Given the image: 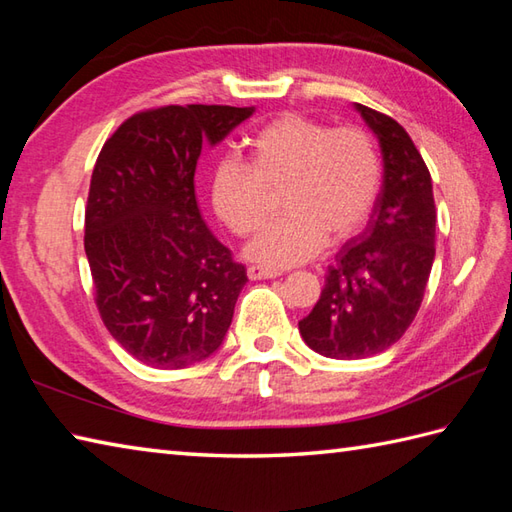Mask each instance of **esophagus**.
Returning <instances> with one entry per match:
<instances>
[{
  "label": "esophagus",
  "instance_id": "1",
  "mask_svg": "<svg viewBox=\"0 0 512 512\" xmlns=\"http://www.w3.org/2000/svg\"><path fill=\"white\" fill-rule=\"evenodd\" d=\"M248 277L253 279V281H257V279H273V277H279L281 273L279 270H275V268H266V266H248Z\"/></svg>",
  "mask_w": 512,
  "mask_h": 512
}]
</instances>
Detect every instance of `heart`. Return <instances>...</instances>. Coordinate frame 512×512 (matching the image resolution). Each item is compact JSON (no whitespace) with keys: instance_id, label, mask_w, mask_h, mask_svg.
<instances>
[{"instance_id":"b5f03b06","label":"heart","mask_w":512,"mask_h":512,"mask_svg":"<svg viewBox=\"0 0 512 512\" xmlns=\"http://www.w3.org/2000/svg\"><path fill=\"white\" fill-rule=\"evenodd\" d=\"M253 162L224 160L211 184L217 217L239 237L266 222L270 191H281L286 215L268 224L246 255L286 268L317 257L325 242L358 233L380 189L378 149L361 127H332L319 118L281 114L250 138Z\"/></svg>"}]
</instances>
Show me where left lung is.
<instances>
[{
    "label": "left lung",
    "mask_w": 512,
    "mask_h": 512,
    "mask_svg": "<svg viewBox=\"0 0 512 512\" xmlns=\"http://www.w3.org/2000/svg\"><path fill=\"white\" fill-rule=\"evenodd\" d=\"M383 154L365 231L336 255L317 306L299 321L310 350L352 361L385 352L416 319L436 257V202L420 151L394 118L356 103Z\"/></svg>",
    "instance_id": "left-lung-1"
}]
</instances>
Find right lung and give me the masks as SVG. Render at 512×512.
<instances>
[{"mask_svg": "<svg viewBox=\"0 0 512 512\" xmlns=\"http://www.w3.org/2000/svg\"><path fill=\"white\" fill-rule=\"evenodd\" d=\"M253 107L165 105L105 140L85 206V255L105 328L136 361L182 369L209 358L233 321L246 268L195 202L202 143L217 145Z\"/></svg>", "mask_w": 512, "mask_h": 512, "instance_id": "1", "label": "right lung"}]
</instances>
